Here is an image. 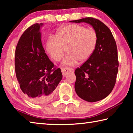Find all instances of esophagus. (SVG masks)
Returning a JSON list of instances; mask_svg holds the SVG:
<instances>
[{
    "label": "esophagus",
    "instance_id": "obj_1",
    "mask_svg": "<svg viewBox=\"0 0 133 133\" xmlns=\"http://www.w3.org/2000/svg\"><path fill=\"white\" fill-rule=\"evenodd\" d=\"M73 71V70L70 68V67H64V68H62V72L63 74V77H65L67 75V74L68 73H70V72H72Z\"/></svg>",
    "mask_w": 133,
    "mask_h": 133
}]
</instances>
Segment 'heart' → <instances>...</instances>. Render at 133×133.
Returning a JSON list of instances; mask_svg holds the SVG:
<instances>
[{
    "instance_id": "heart-1",
    "label": "heart",
    "mask_w": 133,
    "mask_h": 133,
    "mask_svg": "<svg viewBox=\"0 0 133 133\" xmlns=\"http://www.w3.org/2000/svg\"><path fill=\"white\" fill-rule=\"evenodd\" d=\"M97 43V35L93 29L70 24L60 29L55 39L48 42L47 50L55 61L60 62L67 50L68 55L62 65L73 66L78 60L84 62L89 60L95 50Z\"/></svg>"
}]
</instances>
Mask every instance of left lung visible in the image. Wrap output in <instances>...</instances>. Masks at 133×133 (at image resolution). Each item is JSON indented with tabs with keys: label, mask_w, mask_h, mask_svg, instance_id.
<instances>
[{
	"label": "left lung",
	"mask_w": 133,
	"mask_h": 133,
	"mask_svg": "<svg viewBox=\"0 0 133 133\" xmlns=\"http://www.w3.org/2000/svg\"><path fill=\"white\" fill-rule=\"evenodd\" d=\"M70 22L88 23L97 35L93 55L75 70V89L83 100L91 103L98 102L109 96L115 85L118 67L116 43L109 28L97 19L85 17Z\"/></svg>",
	"instance_id": "1"
}]
</instances>
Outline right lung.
Returning <instances> with one entry per match:
<instances>
[{
  "instance_id": "add662e5",
  "label": "right lung",
  "mask_w": 133,
  "mask_h": 133,
  "mask_svg": "<svg viewBox=\"0 0 133 133\" xmlns=\"http://www.w3.org/2000/svg\"><path fill=\"white\" fill-rule=\"evenodd\" d=\"M43 25L36 23L26 29L15 52V71L20 87L35 104L50 100L63 77L60 69H53L54 64L43 47L40 29Z\"/></svg>"
}]
</instances>
